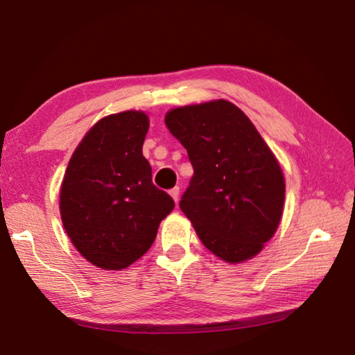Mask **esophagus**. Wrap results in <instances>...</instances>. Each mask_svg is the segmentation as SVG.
Returning a JSON list of instances; mask_svg holds the SVG:
<instances>
[{"label": "esophagus", "mask_w": 355, "mask_h": 355, "mask_svg": "<svg viewBox=\"0 0 355 355\" xmlns=\"http://www.w3.org/2000/svg\"><path fill=\"white\" fill-rule=\"evenodd\" d=\"M169 194L172 196V199L178 203V199H180V188H178V186H175V188H172L169 191Z\"/></svg>", "instance_id": "1"}]
</instances>
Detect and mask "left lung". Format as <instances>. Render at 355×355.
Masks as SVG:
<instances>
[{"mask_svg":"<svg viewBox=\"0 0 355 355\" xmlns=\"http://www.w3.org/2000/svg\"><path fill=\"white\" fill-rule=\"evenodd\" d=\"M194 175L180 208L208 250L228 263L255 257L277 230L285 180L249 117L227 100L166 114Z\"/></svg>","mask_w":355,"mask_h":355,"instance_id":"8db88e82","label":"left lung"}]
</instances>
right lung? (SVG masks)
<instances>
[{
    "instance_id": "add662e5",
    "label": "right lung",
    "mask_w": 355,
    "mask_h": 355,
    "mask_svg": "<svg viewBox=\"0 0 355 355\" xmlns=\"http://www.w3.org/2000/svg\"><path fill=\"white\" fill-rule=\"evenodd\" d=\"M148 117L125 111L101 119L71 155L61 186L65 232L87 261L128 268L152 248L175 202L152 182L142 155Z\"/></svg>"
}]
</instances>
